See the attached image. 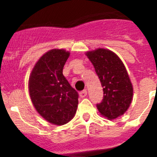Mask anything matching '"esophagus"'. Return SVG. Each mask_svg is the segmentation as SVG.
I'll list each match as a JSON object with an SVG mask.
<instances>
[{
    "instance_id": "obj_1",
    "label": "esophagus",
    "mask_w": 157,
    "mask_h": 157,
    "mask_svg": "<svg viewBox=\"0 0 157 157\" xmlns=\"http://www.w3.org/2000/svg\"><path fill=\"white\" fill-rule=\"evenodd\" d=\"M79 96L81 97L82 98L86 97V96H87V90H82V92H80L79 93Z\"/></svg>"
}]
</instances>
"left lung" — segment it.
<instances>
[{
    "label": "left lung",
    "instance_id": "1",
    "mask_svg": "<svg viewBox=\"0 0 157 157\" xmlns=\"http://www.w3.org/2000/svg\"><path fill=\"white\" fill-rule=\"evenodd\" d=\"M86 56L103 87L104 97L97 108L101 115L113 120L125 113L133 97V86L121 59L109 49L98 48Z\"/></svg>",
    "mask_w": 157,
    "mask_h": 157
}]
</instances>
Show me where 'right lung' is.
Returning a JSON list of instances; mask_svg holds the SVG:
<instances>
[{"mask_svg": "<svg viewBox=\"0 0 157 157\" xmlns=\"http://www.w3.org/2000/svg\"><path fill=\"white\" fill-rule=\"evenodd\" d=\"M63 49H52L37 62L29 78V91L34 108L45 120L63 125L73 119L78 94L63 75L69 57Z\"/></svg>", "mask_w": 157, "mask_h": 157, "instance_id": "add662e5", "label": "right lung"}]
</instances>
